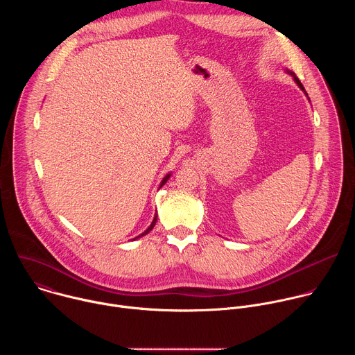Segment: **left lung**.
<instances>
[{
  "label": "left lung",
  "instance_id": "left-lung-1",
  "mask_svg": "<svg viewBox=\"0 0 355 355\" xmlns=\"http://www.w3.org/2000/svg\"><path fill=\"white\" fill-rule=\"evenodd\" d=\"M288 73H289V71H288ZM291 74H292V73H291ZM293 78H295V81H296V84H297V85H299V87H300V89H303V91H305V88H303V85H302V83H300V81H299V80H297V77H295V76H293Z\"/></svg>",
  "mask_w": 355,
  "mask_h": 355
}]
</instances>
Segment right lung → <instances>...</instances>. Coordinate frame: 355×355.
<instances>
[{"instance_id": "obj_1", "label": "right lung", "mask_w": 355, "mask_h": 355, "mask_svg": "<svg viewBox=\"0 0 355 355\" xmlns=\"http://www.w3.org/2000/svg\"><path fill=\"white\" fill-rule=\"evenodd\" d=\"M168 178H170V174H167V175H166V177H164V178H163V181H162V184H160V187H163V185H164V184H166V182H167V180H168ZM156 222H157V216H155V219H153V222H151V225H150V226H148V229H147V230H144V233H141V234H140V236H137V237H141V236H144V234H147V233H148V232H150V230H151V229H153V227H155V225H156ZM137 237H136V239H137Z\"/></svg>"}]
</instances>
